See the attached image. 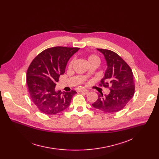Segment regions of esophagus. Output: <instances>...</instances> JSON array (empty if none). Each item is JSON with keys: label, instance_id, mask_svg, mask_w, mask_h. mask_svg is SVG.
<instances>
[{"label": "esophagus", "instance_id": "esophagus-1", "mask_svg": "<svg viewBox=\"0 0 159 159\" xmlns=\"http://www.w3.org/2000/svg\"><path fill=\"white\" fill-rule=\"evenodd\" d=\"M79 92L80 93H85V94H88L89 93V90H86V89H80L79 90Z\"/></svg>", "mask_w": 159, "mask_h": 159}]
</instances>
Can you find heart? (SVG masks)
I'll return each instance as SVG.
<instances>
[{
    "label": "heart",
    "instance_id": "b5f03b06",
    "mask_svg": "<svg viewBox=\"0 0 159 159\" xmlns=\"http://www.w3.org/2000/svg\"><path fill=\"white\" fill-rule=\"evenodd\" d=\"M98 60V61H99L98 57L97 56H95V55H91V56H90V57L88 58V61H89V60ZM73 62H74L73 60L70 61V64H69V67H71V66H72Z\"/></svg>",
    "mask_w": 159,
    "mask_h": 159
}]
</instances>
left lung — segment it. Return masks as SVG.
<instances>
[{
    "label": "left lung",
    "mask_w": 159,
    "mask_h": 159,
    "mask_svg": "<svg viewBox=\"0 0 159 159\" xmlns=\"http://www.w3.org/2000/svg\"><path fill=\"white\" fill-rule=\"evenodd\" d=\"M104 57L107 69L100 85L109 87L107 95H98L92 106L105 112H116L125 107L134 93L133 75L129 65L114 52L98 49Z\"/></svg>",
    "instance_id": "1"
}]
</instances>
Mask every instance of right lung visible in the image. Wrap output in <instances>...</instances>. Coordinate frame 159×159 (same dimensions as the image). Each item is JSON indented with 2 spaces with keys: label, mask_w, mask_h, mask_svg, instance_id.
Instances as JSON below:
<instances>
[{
  "label": "right lung",
  "mask_w": 159,
  "mask_h": 159,
  "mask_svg": "<svg viewBox=\"0 0 159 159\" xmlns=\"http://www.w3.org/2000/svg\"><path fill=\"white\" fill-rule=\"evenodd\" d=\"M79 48L56 47L44 50L30 64L26 81L33 102L43 113L56 115L70 106L75 90L62 93L55 86L70 58Z\"/></svg>",
  "instance_id": "right-lung-1"
}]
</instances>
